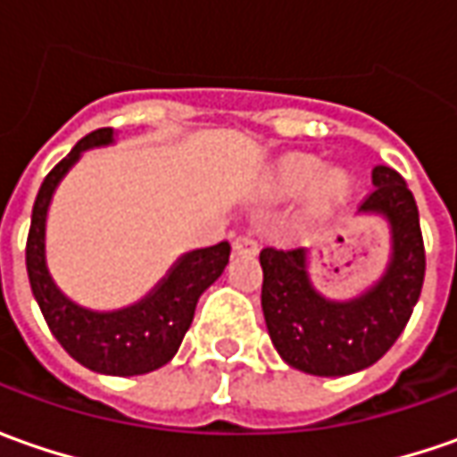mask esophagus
Returning a JSON list of instances; mask_svg holds the SVG:
<instances>
[{
    "mask_svg": "<svg viewBox=\"0 0 457 457\" xmlns=\"http://www.w3.org/2000/svg\"><path fill=\"white\" fill-rule=\"evenodd\" d=\"M256 249H259V244H256V238L252 234H241V237L234 238V252L237 254H256Z\"/></svg>",
    "mask_w": 457,
    "mask_h": 457,
    "instance_id": "esophagus-1",
    "label": "esophagus"
}]
</instances>
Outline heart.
Here are the masks:
<instances>
[{"label":"heart","mask_w":457,"mask_h":457,"mask_svg":"<svg viewBox=\"0 0 457 457\" xmlns=\"http://www.w3.org/2000/svg\"><path fill=\"white\" fill-rule=\"evenodd\" d=\"M318 162L315 160H310V157H295L290 160L287 165H285V172H282V183L285 187H290V190H297V187H303L305 183H310L315 175H318ZM343 185V175L338 172H333V175H328L323 183V193L325 195H333V193H341Z\"/></svg>","instance_id":"b5f03b06"}]
</instances>
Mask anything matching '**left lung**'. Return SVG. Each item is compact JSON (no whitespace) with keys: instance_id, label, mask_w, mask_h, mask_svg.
<instances>
[{"instance_id":"1","label":"left lung","mask_w":457,"mask_h":457,"mask_svg":"<svg viewBox=\"0 0 457 457\" xmlns=\"http://www.w3.org/2000/svg\"><path fill=\"white\" fill-rule=\"evenodd\" d=\"M374 190L361 211L386 216L392 262L356 300L333 303L312 290L303 249L259 252L264 272L262 310L274 348L292 369L315 377H345L377 363L399 338L425 282V241L412 190L392 167L371 172Z\"/></svg>"}]
</instances>
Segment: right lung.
Segmentation results:
<instances>
[{
    "label": "right lung",
    "mask_w": 457,
    "mask_h": 457,
    "mask_svg": "<svg viewBox=\"0 0 457 457\" xmlns=\"http://www.w3.org/2000/svg\"><path fill=\"white\" fill-rule=\"evenodd\" d=\"M112 129L104 127L86 134L68 157L45 175L40 193L32 205V223L27 234V277L29 287L43 310L50 333L62 348L86 369L112 377L147 374L172 359L193 323L198 297L208 290L228 264L231 246L220 241L216 246L195 249L185 254L142 303L116 310L91 312L62 295L45 267V216L55 185L80 157V152L112 142Z\"/></svg>",
    "instance_id": "obj_1"
}]
</instances>
